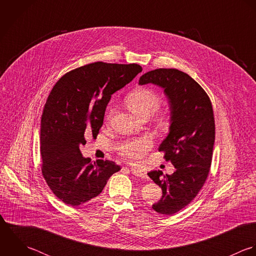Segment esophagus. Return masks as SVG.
<instances>
[{"instance_id": "esophagus-1", "label": "esophagus", "mask_w": 256, "mask_h": 256, "mask_svg": "<svg viewBox=\"0 0 256 256\" xmlns=\"http://www.w3.org/2000/svg\"><path fill=\"white\" fill-rule=\"evenodd\" d=\"M130 171H132V173L134 176H136V177H138V178H142V179H146V178H148V176H146L144 173H142V172H140V171H138V170H136V169H130Z\"/></svg>"}]
</instances>
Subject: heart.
<instances>
[{
	"instance_id": "obj_1",
	"label": "heart",
	"mask_w": 256,
	"mask_h": 256,
	"mask_svg": "<svg viewBox=\"0 0 256 256\" xmlns=\"http://www.w3.org/2000/svg\"><path fill=\"white\" fill-rule=\"evenodd\" d=\"M130 110L140 118H148L158 110L161 99L157 93L148 88H138L132 92L126 99ZM112 110L108 112L106 120H110ZM154 142L150 136L128 140L118 148V154L130 163H138L152 148Z\"/></svg>"
}]
</instances>
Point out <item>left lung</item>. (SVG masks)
Returning <instances> with one entry per match:
<instances>
[{
    "mask_svg": "<svg viewBox=\"0 0 256 256\" xmlns=\"http://www.w3.org/2000/svg\"><path fill=\"white\" fill-rule=\"evenodd\" d=\"M164 89L171 110L168 136L158 150L176 168L171 175L152 171L148 176L162 189L152 204L161 214H173L190 204L208 176L216 136L212 102L204 89L188 74L174 68H159L144 74L140 84Z\"/></svg>",
    "mask_w": 256,
    "mask_h": 256,
    "instance_id": "obj_1",
    "label": "left lung"
}]
</instances>
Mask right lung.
Returning <instances> with one entry per match:
<instances>
[{
  "label": "right lung",
  "mask_w": 256,
  "mask_h": 256,
  "mask_svg": "<svg viewBox=\"0 0 256 256\" xmlns=\"http://www.w3.org/2000/svg\"><path fill=\"white\" fill-rule=\"evenodd\" d=\"M138 64L95 62L64 74L53 86L40 124L42 172L53 194L75 206L97 197L120 167L84 158L86 136L97 138L110 95L140 72Z\"/></svg>",
  "instance_id": "1"
}]
</instances>
